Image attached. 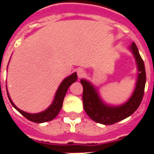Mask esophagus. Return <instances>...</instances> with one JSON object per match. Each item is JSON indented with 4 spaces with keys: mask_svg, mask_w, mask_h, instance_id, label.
Listing matches in <instances>:
<instances>
[{
    "mask_svg": "<svg viewBox=\"0 0 154 154\" xmlns=\"http://www.w3.org/2000/svg\"><path fill=\"white\" fill-rule=\"evenodd\" d=\"M77 77L78 78H82V77L85 76V72L83 71V69H82V68H78L77 70Z\"/></svg>",
    "mask_w": 154,
    "mask_h": 154,
    "instance_id": "obj_1",
    "label": "esophagus"
}]
</instances>
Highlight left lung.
Returning a JSON list of instances; mask_svg holds the SVG:
<instances>
[{
    "label": "left lung",
    "instance_id": "obj_1",
    "mask_svg": "<svg viewBox=\"0 0 154 154\" xmlns=\"http://www.w3.org/2000/svg\"><path fill=\"white\" fill-rule=\"evenodd\" d=\"M129 48L134 55L139 72L135 90L131 98L125 104L118 107L105 105L93 86L84 79L81 80V83L83 87L82 100L84 110L87 116L96 122L103 125H113L131 116L141 104L146 82L145 67L134 42H133Z\"/></svg>",
    "mask_w": 154,
    "mask_h": 154
}]
</instances>
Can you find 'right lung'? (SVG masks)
Instances as JSON below:
<instances>
[{"label": "right lung", "mask_w": 154, "mask_h": 154, "mask_svg": "<svg viewBox=\"0 0 154 154\" xmlns=\"http://www.w3.org/2000/svg\"><path fill=\"white\" fill-rule=\"evenodd\" d=\"M77 75L76 72L72 73L71 76L67 77L66 79H64L63 81V82L60 84L58 89H57L53 104L48 108L47 110H44L43 112H41V113L29 114L26 113V112H25V111H23L21 110H20V109H18L17 107L15 106V104L12 102V100H11V98L9 97L8 93H7V96H8L9 100L11 101L12 106L15 107V109L18 110L22 116H25L26 119L30 120L32 122L35 123L47 122V121H50L52 119H54L57 116V114L59 113V111H60L62 107H63V102L64 97H65V95L67 93L68 87H70L71 85L73 83V82H75L77 81Z\"/></svg>", "instance_id": "1"}]
</instances>
